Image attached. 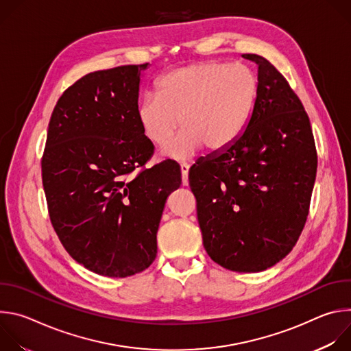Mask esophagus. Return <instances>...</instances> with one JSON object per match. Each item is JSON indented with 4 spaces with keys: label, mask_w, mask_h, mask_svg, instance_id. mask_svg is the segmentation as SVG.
Here are the masks:
<instances>
[{
    "label": "esophagus",
    "mask_w": 351,
    "mask_h": 351,
    "mask_svg": "<svg viewBox=\"0 0 351 351\" xmlns=\"http://www.w3.org/2000/svg\"><path fill=\"white\" fill-rule=\"evenodd\" d=\"M189 168L190 165L186 162L180 164V171H182V183L183 186H189Z\"/></svg>",
    "instance_id": "34e87169"
}]
</instances>
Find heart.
Wrapping results in <instances>:
<instances>
[{"instance_id": "heart-1", "label": "heart", "mask_w": 351, "mask_h": 351, "mask_svg": "<svg viewBox=\"0 0 351 351\" xmlns=\"http://www.w3.org/2000/svg\"><path fill=\"white\" fill-rule=\"evenodd\" d=\"M258 95L257 73L244 64L197 62L162 75L156 97L147 95L137 107L143 136L165 148L164 153L187 158L204 145L210 152L233 144L252 119Z\"/></svg>"}]
</instances>
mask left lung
I'll list each match as a JSON object with an SVG mask.
<instances>
[{"mask_svg": "<svg viewBox=\"0 0 351 351\" xmlns=\"http://www.w3.org/2000/svg\"><path fill=\"white\" fill-rule=\"evenodd\" d=\"M257 103L229 147L189 172L208 256L236 272H260L283 260L308 217L317 149L308 115L283 75L264 57Z\"/></svg>", "mask_w": 351, "mask_h": 351, "instance_id": "8db88e82", "label": "left lung"}]
</instances>
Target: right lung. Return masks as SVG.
<instances>
[{"mask_svg":"<svg viewBox=\"0 0 351 351\" xmlns=\"http://www.w3.org/2000/svg\"><path fill=\"white\" fill-rule=\"evenodd\" d=\"M147 66L91 72L68 87L41 158L48 214L62 245L84 268L110 278L153 264L165 202L182 183L175 161L144 168L154 152L137 122Z\"/></svg>","mask_w":351,"mask_h":351,"instance_id":"right-lung-1","label":"right lung"}]
</instances>
